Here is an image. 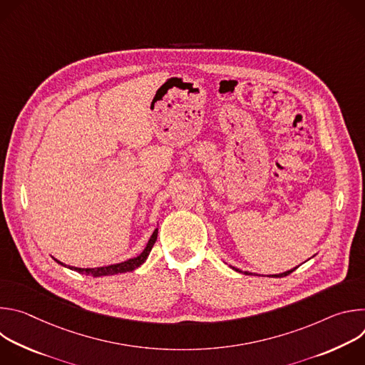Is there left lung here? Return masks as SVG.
I'll return each mask as SVG.
<instances>
[{"instance_id": "8db88e82", "label": "left lung", "mask_w": 365, "mask_h": 365, "mask_svg": "<svg viewBox=\"0 0 365 365\" xmlns=\"http://www.w3.org/2000/svg\"><path fill=\"white\" fill-rule=\"evenodd\" d=\"M234 270H237V272H240L238 269H235V267H232ZM297 267H294V269H292V270H289V272H284V273H282V274H274V276H272V277H284V276H289L290 273H293L294 270H296ZM244 274H251V273H248V272H244Z\"/></svg>"}]
</instances>
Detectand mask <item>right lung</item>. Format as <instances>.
<instances>
[{"mask_svg": "<svg viewBox=\"0 0 365 365\" xmlns=\"http://www.w3.org/2000/svg\"><path fill=\"white\" fill-rule=\"evenodd\" d=\"M158 232H159V230H154V232H153V235L150 237V240H148L147 247L144 248V251H143L140 255H137V257H134V258L127 259V262H123V263H120V264L107 266V267H96V269H78V267H69V269H72V270H75V272H78V273H82V274L92 276V277L113 276V274H118V273L133 272L134 269L140 267V266L145 262V258L148 257V254H150V251H151V248H153V245H154L155 240H158ZM55 262H58L56 258H55ZM58 263H59V264H62V266H65V264H63V263H61V262H58Z\"/></svg>", "mask_w": 365, "mask_h": 365, "instance_id": "add662e5", "label": "right lung"}]
</instances>
